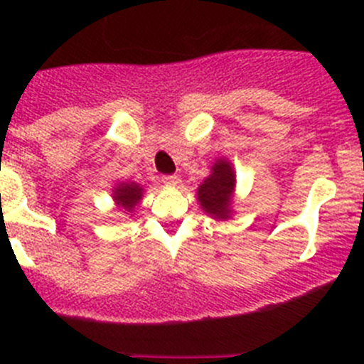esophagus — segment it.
I'll return each instance as SVG.
<instances>
[{
  "label": "esophagus",
  "mask_w": 364,
  "mask_h": 364,
  "mask_svg": "<svg viewBox=\"0 0 364 364\" xmlns=\"http://www.w3.org/2000/svg\"><path fill=\"white\" fill-rule=\"evenodd\" d=\"M161 183H164V185H167V186H176L179 183V176H176V174L164 176V178H161Z\"/></svg>",
  "instance_id": "34e87169"
}]
</instances>
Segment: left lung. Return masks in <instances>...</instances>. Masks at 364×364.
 <instances>
[{
    "instance_id": "obj_1",
    "label": "left lung",
    "mask_w": 364,
    "mask_h": 364,
    "mask_svg": "<svg viewBox=\"0 0 364 364\" xmlns=\"http://www.w3.org/2000/svg\"><path fill=\"white\" fill-rule=\"evenodd\" d=\"M234 185H236V174H234L232 165L225 159H218L213 164L211 174L204 179V183L197 190V200L213 218H230Z\"/></svg>"
}]
</instances>
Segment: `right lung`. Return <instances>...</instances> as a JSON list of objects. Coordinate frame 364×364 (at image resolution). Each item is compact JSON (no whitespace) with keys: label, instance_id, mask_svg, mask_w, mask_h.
I'll return each instance as SVG.
<instances>
[{"label":"right lung","instance_id":"right-lung-1","mask_svg":"<svg viewBox=\"0 0 364 364\" xmlns=\"http://www.w3.org/2000/svg\"><path fill=\"white\" fill-rule=\"evenodd\" d=\"M142 192L144 190L137 183H119L117 186H114L112 199L127 213H134L135 205L141 203Z\"/></svg>","mask_w":364,"mask_h":364}]
</instances>
